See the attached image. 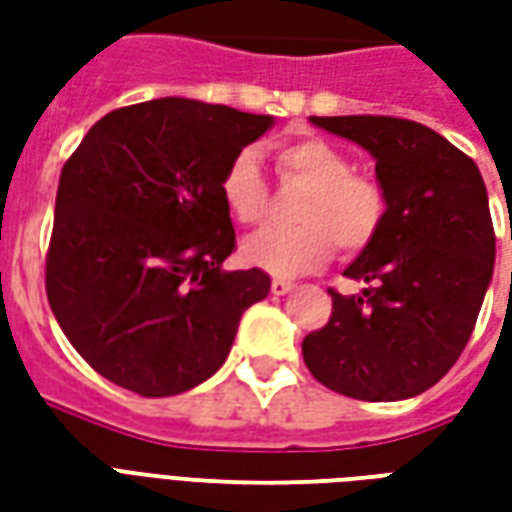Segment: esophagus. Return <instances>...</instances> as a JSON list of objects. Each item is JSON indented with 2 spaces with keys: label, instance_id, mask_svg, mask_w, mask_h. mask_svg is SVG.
<instances>
[{
  "label": "esophagus",
  "instance_id": "esophagus-1",
  "mask_svg": "<svg viewBox=\"0 0 512 512\" xmlns=\"http://www.w3.org/2000/svg\"><path fill=\"white\" fill-rule=\"evenodd\" d=\"M290 290H293V282H290V279H282V277L271 279V293H274V296H285V293H290Z\"/></svg>",
  "mask_w": 512,
  "mask_h": 512
}]
</instances>
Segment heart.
<instances>
[{
  "label": "heart",
  "mask_w": 512,
  "mask_h": 512,
  "mask_svg": "<svg viewBox=\"0 0 512 512\" xmlns=\"http://www.w3.org/2000/svg\"><path fill=\"white\" fill-rule=\"evenodd\" d=\"M279 178L307 186L293 208V230H263L244 241V260L277 277H296L323 266L334 246L362 252L381 230L386 194L376 178L351 169L340 147L304 136L274 150ZM224 208L235 222L260 224L268 216V186L252 150H238L219 183Z\"/></svg>",
  "instance_id": "heart-1"
}]
</instances>
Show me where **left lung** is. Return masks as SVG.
I'll list each match as a JSON object with an SVG mask.
<instances>
[{
    "mask_svg": "<svg viewBox=\"0 0 512 512\" xmlns=\"http://www.w3.org/2000/svg\"><path fill=\"white\" fill-rule=\"evenodd\" d=\"M373 153L386 194L378 235L332 293L329 323L301 343L323 386L356 400H406L447 376L474 332L496 235L480 169L433 128L384 115L312 117Z\"/></svg>",
    "mask_w": 512,
    "mask_h": 512,
    "instance_id": "left-lung-1",
    "label": "left lung"
}]
</instances>
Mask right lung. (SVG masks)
<instances>
[{
  "mask_svg": "<svg viewBox=\"0 0 512 512\" xmlns=\"http://www.w3.org/2000/svg\"><path fill=\"white\" fill-rule=\"evenodd\" d=\"M268 115L158 98L95 123L60 172L46 296L95 373L142 397L180 395L230 354L260 268L224 271L235 230L219 183Z\"/></svg>",
  "mask_w": 512,
  "mask_h": 512,
  "instance_id": "right-lung-1",
  "label": "right lung"
}]
</instances>
